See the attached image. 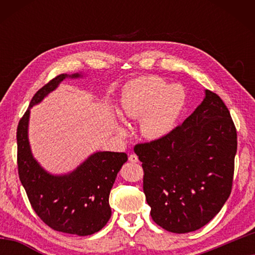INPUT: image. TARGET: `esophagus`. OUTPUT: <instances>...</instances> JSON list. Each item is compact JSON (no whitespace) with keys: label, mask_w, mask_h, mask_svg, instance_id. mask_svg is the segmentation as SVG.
<instances>
[{"label":"esophagus","mask_w":255,"mask_h":255,"mask_svg":"<svg viewBox=\"0 0 255 255\" xmlns=\"http://www.w3.org/2000/svg\"><path fill=\"white\" fill-rule=\"evenodd\" d=\"M129 161L132 162V163H137L138 162V156H137L136 154L129 155Z\"/></svg>","instance_id":"esophagus-1"}]
</instances>
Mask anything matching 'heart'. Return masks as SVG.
<instances>
[{
    "mask_svg": "<svg viewBox=\"0 0 255 255\" xmlns=\"http://www.w3.org/2000/svg\"><path fill=\"white\" fill-rule=\"evenodd\" d=\"M187 102L181 85L167 83L158 76H141L125 86L122 110L127 118L140 119V132L149 140L166 138L178 125ZM119 132L126 131L119 128Z\"/></svg>",
    "mask_w": 255,
    "mask_h": 255,
    "instance_id": "heart-1",
    "label": "heart"
}]
</instances>
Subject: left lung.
I'll return each mask as SVG.
<instances>
[{
	"mask_svg": "<svg viewBox=\"0 0 255 255\" xmlns=\"http://www.w3.org/2000/svg\"><path fill=\"white\" fill-rule=\"evenodd\" d=\"M237 133L230 111L206 90L197 109L161 140L137 144L153 221L183 234L205 226L232 191Z\"/></svg>",
	"mask_w": 255,
	"mask_h": 255,
	"instance_id": "left-lung-1",
	"label": "left lung"
}]
</instances>
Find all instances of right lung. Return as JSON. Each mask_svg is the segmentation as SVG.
Segmentation results:
<instances>
[{
    "label": "right lung",
    "mask_w": 255,
    "mask_h": 255,
    "mask_svg": "<svg viewBox=\"0 0 255 255\" xmlns=\"http://www.w3.org/2000/svg\"><path fill=\"white\" fill-rule=\"evenodd\" d=\"M60 74L34 94L16 129L18 172L33 210L46 225L79 236L92 235L105 227L111 217L109 195L118 172L127 162L126 153L97 152L74 171L54 175L34 159L28 139L30 108L42 101L66 77Z\"/></svg>",
    "instance_id": "add662e5"
}]
</instances>
